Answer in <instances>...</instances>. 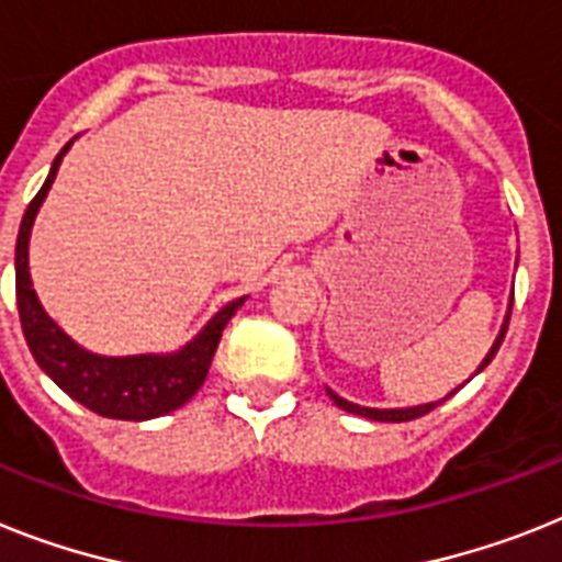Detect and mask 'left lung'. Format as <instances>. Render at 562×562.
Wrapping results in <instances>:
<instances>
[{"label":"left lung","instance_id":"obj_1","mask_svg":"<svg viewBox=\"0 0 562 562\" xmlns=\"http://www.w3.org/2000/svg\"><path fill=\"white\" fill-rule=\"evenodd\" d=\"M512 305H514V291H512V296H508V311H506V319H503V325H499V334H497V339H494L492 342V348H488V353H485L483 357V362H480L477 366V371H474V374H480V371L485 369V366H488V362L494 360V353L499 351V346H503V337H506V328H508V317H512ZM471 374V376H474ZM469 376V380H471ZM469 380H465V383H469ZM460 389H463V385H460ZM460 389H454L451 391V394H457V391ZM328 391V397L334 400V405H339V408H342V412H351V414H360V417H369V419H376V423H405V419H417V417H423V414H428L431 412V408H437V405L442 403V400H449L451 394H446V397L442 400H437V403H423V405H408V408H369V405H357V403H348V400H342L339 397V394H334L331 389H325Z\"/></svg>","mask_w":562,"mask_h":562}]
</instances>
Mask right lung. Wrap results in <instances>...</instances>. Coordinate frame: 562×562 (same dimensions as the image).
<instances>
[{
    "label": "right lung",
    "instance_id": "obj_1",
    "mask_svg": "<svg viewBox=\"0 0 562 562\" xmlns=\"http://www.w3.org/2000/svg\"><path fill=\"white\" fill-rule=\"evenodd\" d=\"M70 145H74V139L56 154L45 186L33 196L25 216H22V225H19L16 305L27 348H31L33 360L40 362V369L68 397L82 403L85 408H91V412L102 414V417L134 419V423L162 417V414L177 412L179 405H186L200 391V385L205 383L214 351L220 346V337H223V328L243 308L248 296H239V300H231L228 305H223L205 323V328L193 339H188L179 351L105 357V353H93L79 346V342H74L48 317V311L42 308L40 296L33 291L31 266H27L33 220L40 214L42 202L48 196L56 171H59V165H63V157L68 154Z\"/></svg>",
    "mask_w": 562,
    "mask_h": 562
}]
</instances>
